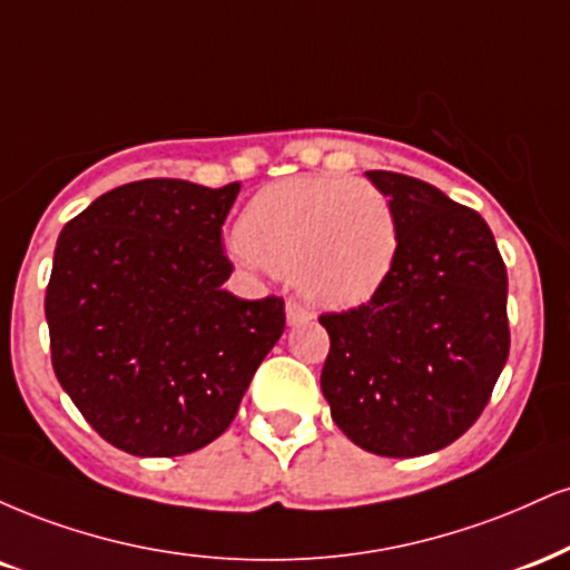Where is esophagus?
Listing matches in <instances>:
<instances>
[{
	"mask_svg": "<svg viewBox=\"0 0 570 570\" xmlns=\"http://www.w3.org/2000/svg\"><path fill=\"white\" fill-rule=\"evenodd\" d=\"M311 318H313V311H307L303 303H297V299H289V303H286V321H289V326H297Z\"/></svg>",
	"mask_w": 570,
	"mask_h": 570,
	"instance_id": "34e87169",
	"label": "esophagus"
}]
</instances>
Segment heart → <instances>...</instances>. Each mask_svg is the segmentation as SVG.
Returning a JSON list of instances; mask_svg holds the SVG:
<instances>
[{
	"mask_svg": "<svg viewBox=\"0 0 570 570\" xmlns=\"http://www.w3.org/2000/svg\"><path fill=\"white\" fill-rule=\"evenodd\" d=\"M397 219L372 183L303 175L267 185L238 217L233 255L252 271L292 273L318 305L374 297L397 257Z\"/></svg>",
	"mask_w": 570,
	"mask_h": 570,
	"instance_id": "1",
	"label": "heart"
}]
</instances>
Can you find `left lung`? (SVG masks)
I'll return each mask as SVG.
<instances>
[{
	"label": "left lung",
	"mask_w": 570,
	"mask_h": 570,
	"mask_svg": "<svg viewBox=\"0 0 570 570\" xmlns=\"http://www.w3.org/2000/svg\"><path fill=\"white\" fill-rule=\"evenodd\" d=\"M366 177L393 204L401 244L368 303L318 318L332 340L321 390L363 451L433 454L483 414L510 355L507 267L475 209L416 177Z\"/></svg>",
	"instance_id": "8db88e82"
}]
</instances>
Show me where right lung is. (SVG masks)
<instances>
[{
    "label": "right lung",
    "instance_id": "1",
    "mask_svg": "<svg viewBox=\"0 0 570 570\" xmlns=\"http://www.w3.org/2000/svg\"><path fill=\"white\" fill-rule=\"evenodd\" d=\"M238 190L150 177L60 230L45 294L55 376L127 454L180 456L223 435L284 334V299L223 289V223Z\"/></svg>",
    "mask_w": 570,
    "mask_h": 570
}]
</instances>
